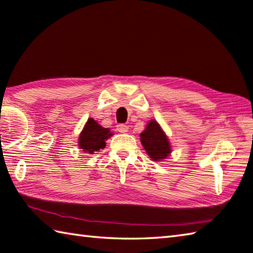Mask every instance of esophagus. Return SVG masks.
<instances>
[{
	"instance_id": "obj_1",
	"label": "esophagus",
	"mask_w": 253,
	"mask_h": 253,
	"mask_svg": "<svg viewBox=\"0 0 253 253\" xmlns=\"http://www.w3.org/2000/svg\"><path fill=\"white\" fill-rule=\"evenodd\" d=\"M117 130L122 132V134H125V132L128 131V126L124 125V124H119V125H117Z\"/></svg>"
}]
</instances>
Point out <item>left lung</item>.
<instances>
[{"instance_id": "obj_1", "label": "left lung", "mask_w": 253, "mask_h": 253, "mask_svg": "<svg viewBox=\"0 0 253 253\" xmlns=\"http://www.w3.org/2000/svg\"><path fill=\"white\" fill-rule=\"evenodd\" d=\"M139 136L141 145L151 160L163 162L170 156L172 151L170 141L162 126L155 119L148 122Z\"/></svg>"}]
</instances>
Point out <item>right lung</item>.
Returning <instances> with one entry per match:
<instances>
[{
	"instance_id": "right-lung-1",
	"label": "right lung",
	"mask_w": 253,
	"mask_h": 253,
	"mask_svg": "<svg viewBox=\"0 0 253 253\" xmlns=\"http://www.w3.org/2000/svg\"><path fill=\"white\" fill-rule=\"evenodd\" d=\"M114 134L109 128H104L93 118H88L79 136V147L86 154L105 148L106 140Z\"/></svg>"
}]
</instances>
